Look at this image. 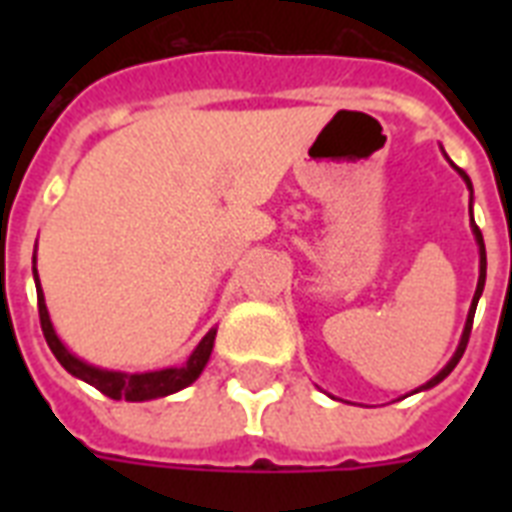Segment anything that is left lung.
<instances>
[{"mask_svg":"<svg viewBox=\"0 0 512 512\" xmlns=\"http://www.w3.org/2000/svg\"><path fill=\"white\" fill-rule=\"evenodd\" d=\"M460 175L465 177V183L470 185V177L465 175V172L460 170ZM473 233H476V241H478V249H481V276H478V287H476V297H473V305H470V313H468V324H465V332H462V340H460V348H457V353L452 356V361L441 369V372L433 377V380L428 382V385H422V388H433V385H438V382L444 380L446 374L452 372L454 366L460 364L462 353H465V348H468V340H470V329H473V316H476V305H478V297H481V292H484V281H486V247H484V236H481V228H478L476 223H473Z\"/></svg>","mask_w":512,"mask_h":512,"instance_id":"obj_1","label":"left lung"}]
</instances>
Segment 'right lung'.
Segmentation results:
<instances>
[{
	"mask_svg": "<svg viewBox=\"0 0 512 512\" xmlns=\"http://www.w3.org/2000/svg\"><path fill=\"white\" fill-rule=\"evenodd\" d=\"M36 300H39V324H42L44 340L50 345V350L55 353V358L60 361V366L71 372L79 380L90 382L92 388H98L103 396L114 398V401H151V398H162L177 393V390L188 388L196 377L201 374V369L207 366L209 353H212V345H215V329L207 332V337L199 342V348L193 350L188 364L180 366V369H162V372H146V374H122V372H106V369H98V366H90L79 361L76 356H71L66 350V345L58 340L55 329L50 324V316H47V305H44L42 287H39V276H36Z\"/></svg>",
	"mask_w": 512,
	"mask_h": 512,
	"instance_id": "add662e5",
	"label": "right lung"
}]
</instances>
